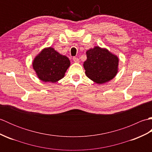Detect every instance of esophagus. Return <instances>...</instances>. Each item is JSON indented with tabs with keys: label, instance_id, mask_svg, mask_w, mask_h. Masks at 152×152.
<instances>
[{
	"label": "esophagus",
	"instance_id": "1",
	"mask_svg": "<svg viewBox=\"0 0 152 152\" xmlns=\"http://www.w3.org/2000/svg\"><path fill=\"white\" fill-rule=\"evenodd\" d=\"M73 61H74V62L75 63H79V59L78 57H73Z\"/></svg>",
	"mask_w": 152,
	"mask_h": 152
}]
</instances>
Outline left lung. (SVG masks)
I'll return each mask as SVG.
<instances>
[{"instance_id":"1","label":"left lung","mask_w":152,"mask_h":152,"mask_svg":"<svg viewBox=\"0 0 152 152\" xmlns=\"http://www.w3.org/2000/svg\"><path fill=\"white\" fill-rule=\"evenodd\" d=\"M83 63L86 74L89 79L103 83L114 78L118 72V58L106 49L95 47L87 51Z\"/></svg>"}]
</instances>
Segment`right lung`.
<instances>
[{
	"mask_svg": "<svg viewBox=\"0 0 152 152\" xmlns=\"http://www.w3.org/2000/svg\"><path fill=\"white\" fill-rule=\"evenodd\" d=\"M70 64L69 58L50 47L35 57L33 66L42 81L54 83L63 78Z\"/></svg>",
	"mask_w": 152,
	"mask_h": 152,
	"instance_id": "obj_1",
	"label": "right lung"
}]
</instances>
